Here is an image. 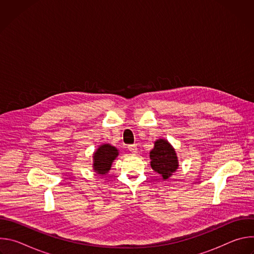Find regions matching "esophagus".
I'll use <instances>...</instances> for the list:
<instances>
[{
	"label": "esophagus",
	"instance_id": "1",
	"mask_svg": "<svg viewBox=\"0 0 254 254\" xmlns=\"http://www.w3.org/2000/svg\"><path fill=\"white\" fill-rule=\"evenodd\" d=\"M128 151L131 153V154H135L137 152V147L135 146V144H129V146L127 147Z\"/></svg>",
	"mask_w": 254,
	"mask_h": 254
}]
</instances>
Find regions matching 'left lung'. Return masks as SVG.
Wrapping results in <instances>:
<instances>
[{
  "instance_id": "1",
  "label": "left lung",
  "mask_w": 254,
  "mask_h": 254,
  "mask_svg": "<svg viewBox=\"0 0 254 254\" xmlns=\"http://www.w3.org/2000/svg\"><path fill=\"white\" fill-rule=\"evenodd\" d=\"M151 167L161 175L163 180H168L179 168V160L176 150L165 138L155 141L154 148L150 152Z\"/></svg>"
}]
</instances>
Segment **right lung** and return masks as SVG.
<instances>
[{"instance_id":"add662e5","label":"right lung","mask_w":254,"mask_h":254,"mask_svg":"<svg viewBox=\"0 0 254 254\" xmlns=\"http://www.w3.org/2000/svg\"><path fill=\"white\" fill-rule=\"evenodd\" d=\"M120 155V151L111 143H102L93 153V171L100 175H106L110 172L114 161Z\"/></svg>"}]
</instances>
